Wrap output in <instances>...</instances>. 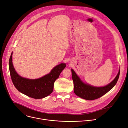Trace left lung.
<instances>
[{
    "mask_svg": "<svg viewBox=\"0 0 128 128\" xmlns=\"http://www.w3.org/2000/svg\"><path fill=\"white\" fill-rule=\"evenodd\" d=\"M71 70L74 93L78 96L86 100H94L105 94L116 85L120 74L119 69L116 77L110 84L103 86H95L84 83L74 70L72 69Z\"/></svg>",
    "mask_w": 128,
    "mask_h": 128,
    "instance_id": "obj_1",
    "label": "left lung"
}]
</instances>
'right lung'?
Listing matches in <instances>:
<instances>
[{
	"label": "right lung",
	"mask_w": 128,
	"mask_h": 128,
	"mask_svg": "<svg viewBox=\"0 0 128 128\" xmlns=\"http://www.w3.org/2000/svg\"><path fill=\"white\" fill-rule=\"evenodd\" d=\"M11 53L9 62L10 76L12 82L17 90L24 94L33 98L40 99L50 95L53 90L54 84L65 68V63L55 66L51 72L38 79H31L20 76L16 71L12 63Z\"/></svg>",
	"instance_id": "right-lung-1"
}]
</instances>
